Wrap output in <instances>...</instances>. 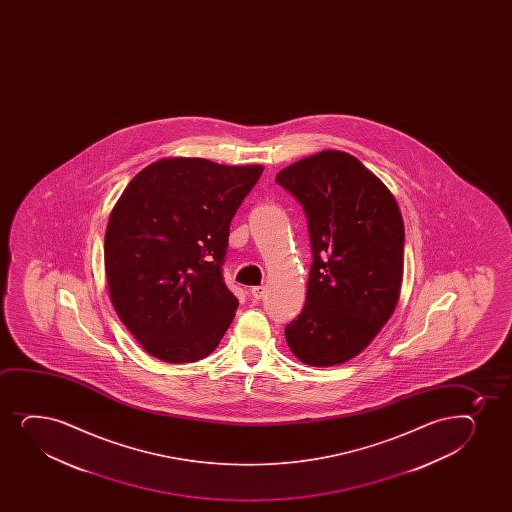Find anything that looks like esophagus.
<instances>
[{"instance_id": "34e87169", "label": "esophagus", "mask_w": 512, "mask_h": 512, "mask_svg": "<svg viewBox=\"0 0 512 512\" xmlns=\"http://www.w3.org/2000/svg\"><path fill=\"white\" fill-rule=\"evenodd\" d=\"M266 287L265 285H259V287L251 288V297L254 300L263 299L265 297Z\"/></svg>"}]
</instances>
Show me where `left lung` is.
<instances>
[{
    "instance_id": "8db88e82",
    "label": "left lung",
    "mask_w": 512,
    "mask_h": 512,
    "mask_svg": "<svg viewBox=\"0 0 512 512\" xmlns=\"http://www.w3.org/2000/svg\"><path fill=\"white\" fill-rule=\"evenodd\" d=\"M304 206L312 261L306 306L285 328L312 367L357 357L393 316L403 280L405 227L381 179L340 150L288 165L275 177Z\"/></svg>"
}]
</instances>
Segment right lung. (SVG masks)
Wrapping results in <instances>:
<instances>
[{"instance_id":"obj_1","label":"right lung","mask_w":512,"mask_h":512,"mask_svg":"<svg viewBox=\"0 0 512 512\" xmlns=\"http://www.w3.org/2000/svg\"><path fill=\"white\" fill-rule=\"evenodd\" d=\"M263 165L160 159L124 188L107 222L112 306L155 359L189 364L218 347L239 300L224 283L230 222Z\"/></svg>"}]
</instances>
